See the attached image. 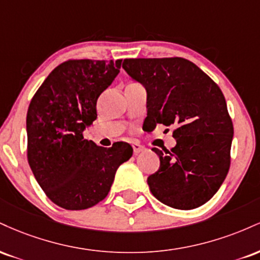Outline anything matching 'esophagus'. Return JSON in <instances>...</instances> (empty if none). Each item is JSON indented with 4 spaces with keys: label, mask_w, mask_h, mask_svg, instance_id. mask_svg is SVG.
<instances>
[{
    "label": "esophagus",
    "mask_w": 260,
    "mask_h": 260,
    "mask_svg": "<svg viewBox=\"0 0 260 260\" xmlns=\"http://www.w3.org/2000/svg\"><path fill=\"white\" fill-rule=\"evenodd\" d=\"M132 147H133V151H134V154H139V153H142V151H144V150H145V148L143 147L142 144H139V143H137V142H134V143H133Z\"/></svg>",
    "instance_id": "esophagus-1"
}]
</instances>
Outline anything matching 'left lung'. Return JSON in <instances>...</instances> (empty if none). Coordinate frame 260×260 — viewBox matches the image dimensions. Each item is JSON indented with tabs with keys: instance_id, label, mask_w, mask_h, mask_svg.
Masks as SVG:
<instances>
[{
	"instance_id": "1",
	"label": "left lung",
	"mask_w": 260,
	"mask_h": 260,
	"mask_svg": "<svg viewBox=\"0 0 260 260\" xmlns=\"http://www.w3.org/2000/svg\"><path fill=\"white\" fill-rule=\"evenodd\" d=\"M122 67L147 90L149 131L174 124L175 148H153L160 168L148 177L161 203L190 210L217 192L230 169L234 126L225 96L208 74L182 57L126 58Z\"/></svg>"
}]
</instances>
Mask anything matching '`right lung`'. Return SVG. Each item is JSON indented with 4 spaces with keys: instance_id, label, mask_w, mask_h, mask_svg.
<instances>
[{
    "instance_id": "obj_1",
    "label": "right lung",
    "mask_w": 260,
    "mask_h": 260,
    "mask_svg": "<svg viewBox=\"0 0 260 260\" xmlns=\"http://www.w3.org/2000/svg\"><path fill=\"white\" fill-rule=\"evenodd\" d=\"M121 59H68L49 74L26 113L28 162L45 194L58 207L83 210L109 194L128 143L103 148L83 137L96 120V101L120 73Z\"/></svg>"
}]
</instances>
